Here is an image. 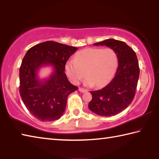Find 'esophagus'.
Instances as JSON below:
<instances>
[{"instance_id":"obj_1","label":"esophagus","mask_w":159,"mask_h":159,"mask_svg":"<svg viewBox=\"0 0 159 159\" xmlns=\"http://www.w3.org/2000/svg\"><path fill=\"white\" fill-rule=\"evenodd\" d=\"M79 90L80 91V93H87V92H88L87 90H86V89H83V88H79Z\"/></svg>"}]
</instances>
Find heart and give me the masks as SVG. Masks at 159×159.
Listing matches in <instances>:
<instances>
[{"instance_id":"b5f03b06","label":"heart","mask_w":159,"mask_h":159,"mask_svg":"<svg viewBox=\"0 0 159 159\" xmlns=\"http://www.w3.org/2000/svg\"><path fill=\"white\" fill-rule=\"evenodd\" d=\"M118 64L117 54L112 48H86L76 53L74 60L67 61L65 71L74 84L85 76L86 85L102 87L114 77Z\"/></svg>"}]
</instances>
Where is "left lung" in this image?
I'll use <instances>...</instances> for the list:
<instances>
[{"label": "left lung", "instance_id": "obj_1", "mask_svg": "<svg viewBox=\"0 0 159 159\" xmlns=\"http://www.w3.org/2000/svg\"><path fill=\"white\" fill-rule=\"evenodd\" d=\"M106 45L117 54L118 66L114 77L101 90L91 91L90 111L102 116H111L130 105L135 95L139 68L137 55L125 43L113 39L94 43Z\"/></svg>", "mask_w": 159, "mask_h": 159}]
</instances>
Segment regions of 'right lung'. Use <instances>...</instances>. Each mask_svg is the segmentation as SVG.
<instances>
[{
	"label": "right lung",
	"instance_id": "add662e5",
	"mask_svg": "<svg viewBox=\"0 0 159 159\" xmlns=\"http://www.w3.org/2000/svg\"><path fill=\"white\" fill-rule=\"evenodd\" d=\"M78 48L55 41L34 45L26 52L20 68V93L29 112L41 121H53L64 114L67 98L78 90L64 73L65 64ZM51 66L49 77L40 79L43 66Z\"/></svg>",
	"mask_w": 159,
	"mask_h": 159
}]
</instances>
